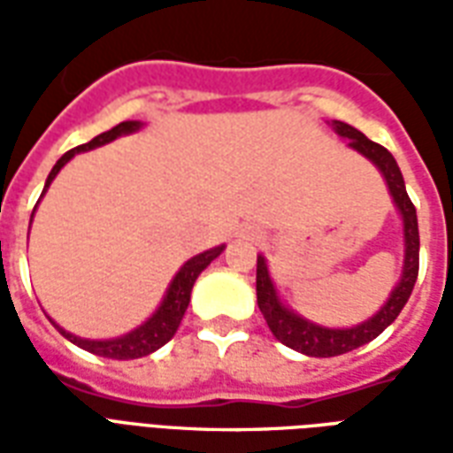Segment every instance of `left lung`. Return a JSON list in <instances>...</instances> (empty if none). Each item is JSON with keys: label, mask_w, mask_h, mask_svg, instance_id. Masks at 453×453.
Instances as JSON below:
<instances>
[{"label": "left lung", "mask_w": 453, "mask_h": 453, "mask_svg": "<svg viewBox=\"0 0 453 453\" xmlns=\"http://www.w3.org/2000/svg\"><path fill=\"white\" fill-rule=\"evenodd\" d=\"M334 130L340 133L342 138H349V148L359 150L361 155L369 157L380 169V174L386 177L390 196H393L395 206H398L400 216H403V227H405V266H403L400 284L393 288L388 303L383 305L371 320L357 325V327H349V330H330V327L308 323L303 318L291 313L288 308H284L281 301H279V296H276L272 279H269L265 257H257V303H259V311L265 315L269 330L274 333V337L281 344L301 351V354H308V357L347 354V351L357 349L361 344L371 342L373 337H379L398 318L403 305L408 303L419 272L418 213H415V206H412L408 191H405V181H403V174H400L398 162L383 145L369 140L357 128H351L349 123L334 120Z\"/></svg>", "instance_id": "1"}]
</instances>
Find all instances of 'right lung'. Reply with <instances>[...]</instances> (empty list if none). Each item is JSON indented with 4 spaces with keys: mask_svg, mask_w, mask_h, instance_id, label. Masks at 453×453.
<instances>
[{
    "mask_svg": "<svg viewBox=\"0 0 453 453\" xmlns=\"http://www.w3.org/2000/svg\"><path fill=\"white\" fill-rule=\"evenodd\" d=\"M140 123L138 120H123L119 126H113L111 130H106L102 135H96L89 142H84V145H77L70 152H65L63 157L55 162V167L50 169V174H48V181H45V188L50 187V181L58 177V172L70 162V159L77 155V152H84V150H92L99 148L104 142H111L113 138H119L123 133H133V130H138ZM43 188V194H45ZM223 252V245L213 247V250H208L203 255H196L194 259H188L187 265L179 269V274L174 276V281L169 284V291L165 296V301L157 308V313L150 318L148 323L140 325L138 330H133V333L123 334L119 340H82V337H74V334L65 333L63 327H58L60 333L67 337L70 342H74L77 347H82V349L92 351V354H99V357H106V359H138V357H148L155 349H159L162 344H167L174 333H177L179 323H181V318L187 313L188 308V298H191V288H194V281L198 279V274L206 269L218 255Z\"/></svg>",
    "mask_w": 453,
    "mask_h": 453,
    "instance_id": "right-lung-1",
    "label": "right lung"
}]
</instances>
